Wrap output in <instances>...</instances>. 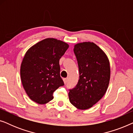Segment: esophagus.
<instances>
[{
    "mask_svg": "<svg viewBox=\"0 0 133 133\" xmlns=\"http://www.w3.org/2000/svg\"><path fill=\"white\" fill-rule=\"evenodd\" d=\"M63 82H64L65 84H66L68 82V79H63Z\"/></svg>",
    "mask_w": 133,
    "mask_h": 133,
    "instance_id": "esophagus-1",
    "label": "esophagus"
}]
</instances>
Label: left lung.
<instances>
[{"instance_id":"8db88e82","label":"left lung","mask_w":133,"mask_h":133,"mask_svg":"<svg viewBox=\"0 0 133 133\" xmlns=\"http://www.w3.org/2000/svg\"><path fill=\"white\" fill-rule=\"evenodd\" d=\"M79 79L68 93L71 103L79 110L90 108L106 92L110 79V62L104 52L93 42L75 45Z\"/></svg>"}]
</instances>
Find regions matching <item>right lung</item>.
Returning <instances> with one entry per match:
<instances>
[{"mask_svg": "<svg viewBox=\"0 0 133 133\" xmlns=\"http://www.w3.org/2000/svg\"><path fill=\"white\" fill-rule=\"evenodd\" d=\"M68 47L64 42L47 38L26 51L21 63V77L23 88L32 101L48 103L53 99V92L64 85L59 60Z\"/></svg>", "mask_w": 133, "mask_h": 133, "instance_id": "1", "label": "right lung"}]
</instances>
